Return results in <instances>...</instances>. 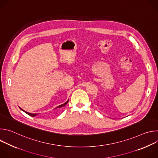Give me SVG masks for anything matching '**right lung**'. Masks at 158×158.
<instances>
[{"mask_svg":"<svg viewBox=\"0 0 158 158\" xmlns=\"http://www.w3.org/2000/svg\"><path fill=\"white\" fill-rule=\"evenodd\" d=\"M68 101H69V100H67V101H66L64 104H61V105H60V106H57V107H56L55 109H57V108H60V107H64V106H65L67 104V102H68ZM20 109L22 110H23L24 112H25L26 114H27L28 115H29V116H32V117H34V116H37L38 114H32V113H29V112H26V111H25V110H24L23 109H21L20 107Z\"/></svg>","mask_w":158,"mask_h":158,"instance_id":"right-lung-1","label":"right lung"}]
</instances>
